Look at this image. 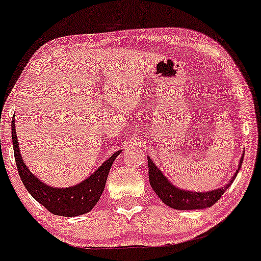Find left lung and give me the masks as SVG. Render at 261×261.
Returning a JSON list of instances; mask_svg holds the SVG:
<instances>
[{
    "instance_id": "1",
    "label": "left lung",
    "mask_w": 261,
    "mask_h": 261,
    "mask_svg": "<svg viewBox=\"0 0 261 261\" xmlns=\"http://www.w3.org/2000/svg\"><path fill=\"white\" fill-rule=\"evenodd\" d=\"M244 155H242L239 161V167L237 169L236 174L232 176L228 184L226 187L216 189L212 191H206V193H193V191H185L182 189H178L170 182L163 173L155 167V164L151 161V158L147 157L148 160V178L149 184L158 197L166 203L169 207L175 210H201L206 207H211L214 203H216L221 196L226 193V190L230 187L233 180L236 179L237 173L241 169L242 163H243Z\"/></svg>"
}]
</instances>
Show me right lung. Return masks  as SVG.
Segmentation results:
<instances>
[{"instance_id": "obj_1", "label": "right lung", "mask_w": 261, "mask_h": 261, "mask_svg": "<svg viewBox=\"0 0 261 261\" xmlns=\"http://www.w3.org/2000/svg\"><path fill=\"white\" fill-rule=\"evenodd\" d=\"M12 142L14 148V160H16L18 174L22 179L23 184L29 194L34 197L39 203L44 206L47 211L54 215L65 217H74L87 214L94 207L99 201L109 170L112 168L113 162L118 157L121 151H116L103 164L95 170L91 176L85 179L80 184L70 188H53L44 184L29 169L22 160L18 146L16 126H14V116L12 119Z\"/></svg>"}]
</instances>
